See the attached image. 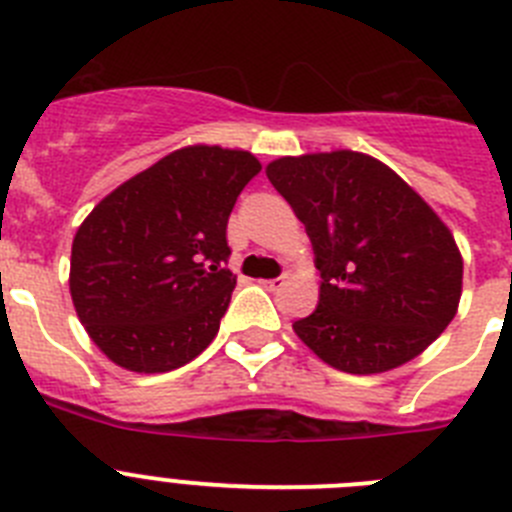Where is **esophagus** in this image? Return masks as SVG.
Masks as SVG:
<instances>
[{"label": "esophagus", "instance_id": "obj_1", "mask_svg": "<svg viewBox=\"0 0 512 512\" xmlns=\"http://www.w3.org/2000/svg\"><path fill=\"white\" fill-rule=\"evenodd\" d=\"M264 284L266 289H269V292H277V289H282L284 284H287V277H277V279H266V282H261Z\"/></svg>", "mask_w": 512, "mask_h": 512}]
</instances>
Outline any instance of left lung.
<instances>
[{"mask_svg":"<svg viewBox=\"0 0 512 512\" xmlns=\"http://www.w3.org/2000/svg\"><path fill=\"white\" fill-rule=\"evenodd\" d=\"M266 176L305 223L320 302L295 333L325 364L379 374L415 359L454 320L461 256L436 212L356 151L284 156Z\"/></svg>","mask_w":512,"mask_h":512,"instance_id":"1","label":"left lung"}]
</instances>
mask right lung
<instances>
[{"mask_svg": "<svg viewBox=\"0 0 512 512\" xmlns=\"http://www.w3.org/2000/svg\"><path fill=\"white\" fill-rule=\"evenodd\" d=\"M261 164L189 146L107 194L76 230L71 300L92 341L130 372H171L217 336L235 289L228 217Z\"/></svg>", "mask_w": 512, "mask_h": 512, "instance_id": "right-lung-1", "label": "right lung"}]
</instances>
